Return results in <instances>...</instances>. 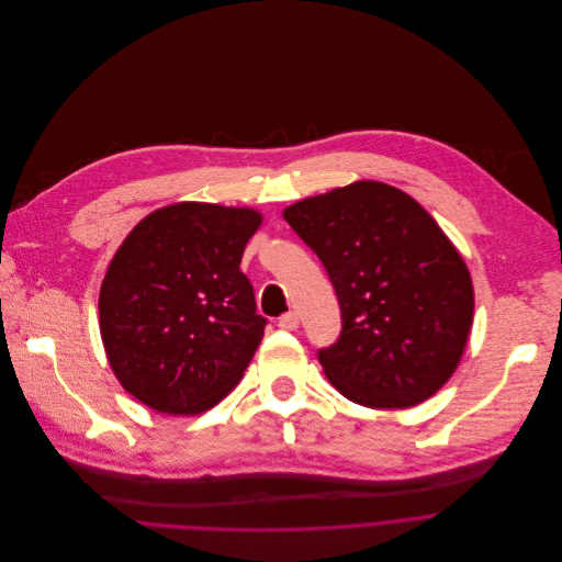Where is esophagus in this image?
Masks as SVG:
<instances>
[{
	"instance_id": "esophagus-1",
	"label": "esophagus",
	"mask_w": 562,
	"mask_h": 562,
	"mask_svg": "<svg viewBox=\"0 0 562 562\" xmlns=\"http://www.w3.org/2000/svg\"><path fill=\"white\" fill-rule=\"evenodd\" d=\"M279 327H281V329H288V331L296 329V327H299V314H296V312L283 314V316L279 318Z\"/></svg>"
}]
</instances>
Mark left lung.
<instances>
[{"label": "left lung", "mask_w": 562, "mask_h": 562, "mask_svg": "<svg viewBox=\"0 0 562 562\" xmlns=\"http://www.w3.org/2000/svg\"><path fill=\"white\" fill-rule=\"evenodd\" d=\"M341 305V334L318 350L329 383L374 409L436 394L463 357L474 316L470 270L427 210L398 188L357 181L283 210Z\"/></svg>", "instance_id": "1"}]
</instances>
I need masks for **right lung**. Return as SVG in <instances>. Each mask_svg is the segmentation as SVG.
<instances>
[{
    "mask_svg": "<svg viewBox=\"0 0 562 562\" xmlns=\"http://www.w3.org/2000/svg\"><path fill=\"white\" fill-rule=\"evenodd\" d=\"M259 226L250 207L172 203L142 218L112 257L99 290L101 341L144 405L201 414L241 381L268 323L239 268Z\"/></svg>",
    "mask_w": 562,
    "mask_h": 562,
    "instance_id": "add662e5",
    "label": "right lung"
}]
</instances>
